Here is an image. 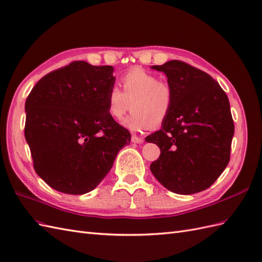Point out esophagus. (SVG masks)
Masks as SVG:
<instances>
[{"label":"esophagus","mask_w":262,"mask_h":262,"mask_svg":"<svg viewBox=\"0 0 262 262\" xmlns=\"http://www.w3.org/2000/svg\"><path fill=\"white\" fill-rule=\"evenodd\" d=\"M132 142L135 143V144H140V143L144 142V139L142 137H138L136 135H133L132 136Z\"/></svg>","instance_id":"esophagus-1"}]
</instances>
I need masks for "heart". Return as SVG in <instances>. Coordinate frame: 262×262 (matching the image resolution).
<instances>
[{
	"instance_id": "b5f03b06",
	"label": "heart",
	"mask_w": 262,
	"mask_h": 262,
	"mask_svg": "<svg viewBox=\"0 0 262 262\" xmlns=\"http://www.w3.org/2000/svg\"><path fill=\"white\" fill-rule=\"evenodd\" d=\"M123 92L113 86L107 94V112L115 120L133 114L124 125L134 132L163 125L168 118L175 100V91L168 80L158 79L155 74L135 67L120 78Z\"/></svg>"
}]
</instances>
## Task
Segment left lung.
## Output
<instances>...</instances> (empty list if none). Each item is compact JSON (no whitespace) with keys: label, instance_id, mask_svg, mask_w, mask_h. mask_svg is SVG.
<instances>
[{"label":"left lung","instance_id":"1","mask_svg":"<svg viewBox=\"0 0 262 262\" xmlns=\"http://www.w3.org/2000/svg\"><path fill=\"white\" fill-rule=\"evenodd\" d=\"M151 69L166 74L175 100L162 128L145 138L160 148L150 170L172 192L203 191L229 163L234 133L229 99L209 74L185 62L172 59Z\"/></svg>","mask_w":262,"mask_h":262}]
</instances>
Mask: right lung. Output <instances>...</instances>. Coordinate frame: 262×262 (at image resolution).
Returning a JSON list of instances; mask_svg holds the SVG:
<instances>
[{
  "label": "right lung",
  "instance_id": "1",
  "mask_svg": "<svg viewBox=\"0 0 262 262\" xmlns=\"http://www.w3.org/2000/svg\"><path fill=\"white\" fill-rule=\"evenodd\" d=\"M113 66L75 61L46 74L26 98L25 139L37 175L70 195L90 192L111 170L130 133L107 112Z\"/></svg>",
  "mask_w": 262,
  "mask_h": 262
}]
</instances>
